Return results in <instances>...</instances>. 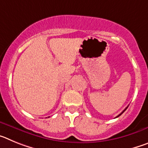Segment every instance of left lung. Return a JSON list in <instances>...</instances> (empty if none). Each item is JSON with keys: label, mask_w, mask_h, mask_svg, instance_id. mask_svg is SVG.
<instances>
[{"label": "left lung", "mask_w": 148, "mask_h": 148, "mask_svg": "<svg viewBox=\"0 0 148 148\" xmlns=\"http://www.w3.org/2000/svg\"><path fill=\"white\" fill-rule=\"evenodd\" d=\"M127 108H128V107H127V108H125V110H123V111H122V112H121V113H120V114H119V115H118V116H116V118H117V117H119V116H121V114H122V113H124V112H125V110H127Z\"/></svg>", "instance_id": "obj_1"}]
</instances>
